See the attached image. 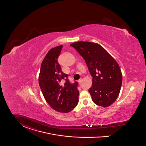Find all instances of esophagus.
I'll return each mask as SVG.
<instances>
[{
    "label": "esophagus",
    "instance_id": "1",
    "mask_svg": "<svg viewBox=\"0 0 146 146\" xmlns=\"http://www.w3.org/2000/svg\"><path fill=\"white\" fill-rule=\"evenodd\" d=\"M81 81H82V79H80V80H78V84H80L81 82Z\"/></svg>",
    "mask_w": 146,
    "mask_h": 146
}]
</instances>
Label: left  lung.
<instances>
[{
    "instance_id": "1",
    "label": "left lung",
    "mask_w": 146,
    "mask_h": 146,
    "mask_svg": "<svg viewBox=\"0 0 146 146\" xmlns=\"http://www.w3.org/2000/svg\"><path fill=\"white\" fill-rule=\"evenodd\" d=\"M84 58L92 77L90 92L97 105L106 107L118 96L122 82L120 68L112 56L100 45L78 41L70 44Z\"/></svg>"
}]
</instances>
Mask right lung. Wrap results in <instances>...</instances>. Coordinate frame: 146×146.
Listing matches in <instances>:
<instances>
[{"label": "right lung", "instance_id": "add662e5", "mask_svg": "<svg viewBox=\"0 0 146 146\" xmlns=\"http://www.w3.org/2000/svg\"><path fill=\"white\" fill-rule=\"evenodd\" d=\"M62 45L50 50L40 67L39 84L46 101L54 110L68 113L78 105V83L70 82L68 75L64 73L58 58Z\"/></svg>", "mask_w": 146, "mask_h": 146}]
</instances>
